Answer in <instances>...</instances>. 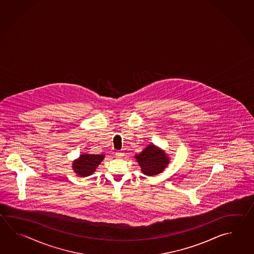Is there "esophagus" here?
Returning a JSON list of instances; mask_svg holds the SVG:
<instances>
[{
	"label": "esophagus",
	"instance_id": "esophagus-1",
	"mask_svg": "<svg viewBox=\"0 0 254 254\" xmlns=\"http://www.w3.org/2000/svg\"><path fill=\"white\" fill-rule=\"evenodd\" d=\"M115 155H116V157H118V158H122V157H124L125 153L122 152V151H117V152L115 153Z\"/></svg>",
	"mask_w": 254,
	"mask_h": 254
}]
</instances>
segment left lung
<instances>
[{
	"label": "left lung",
	"instance_id": "8db88e82",
	"mask_svg": "<svg viewBox=\"0 0 254 254\" xmlns=\"http://www.w3.org/2000/svg\"><path fill=\"white\" fill-rule=\"evenodd\" d=\"M140 171L147 176H154L162 173L170 163V157L164 150L151 143L139 154L135 155Z\"/></svg>",
	"mask_w": 254,
	"mask_h": 254
}]
</instances>
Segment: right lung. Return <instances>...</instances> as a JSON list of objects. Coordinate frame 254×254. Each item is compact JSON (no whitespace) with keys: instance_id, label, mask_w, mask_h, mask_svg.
<instances>
[{"instance_id":"add662e5","label":"right lung","mask_w":254,"mask_h":254,"mask_svg":"<svg viewBox=\"0 0 254 254\" xmlns=\"http://www.w3.org/2000/svg\"><path fill=\"white\" fill-rule=\"evenodd\" d=\"M104 154L83 153L72 162V170L80 177H87L96 171V168L103 162Z\"/></svg>"}]
</instances>
